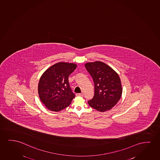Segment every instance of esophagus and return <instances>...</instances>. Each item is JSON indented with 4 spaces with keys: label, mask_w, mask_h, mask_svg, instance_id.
Wrapping results in <instances>:
<instances>
[{
    "label": "esophagus",
    "mask_w": 160,
    "mask_h": 160,
    "mask_svg": "<svg viewBox=\"0 0 160 160\" xmlns=\"http://www.w3.org/2000/svg\"><path fill=\"white\" fill-rule=\"evenodd\" d=\"M77 96H81L82 97L83 96V94L82 93H77Z\"/></svg>",
    "instance_id": "obj_1"
}]
</instances>
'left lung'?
Wrapping results in <instances>:
<instances>
[{
    "mask_svg": "<svg viewBox=\"0 0 160 160\" xmlns=\"http://www.w3.org/2000/svg\"><path fill=\"white\" fill-rule=\"evenodd\" d=\"M85 66L94 83V96L88 101V104L99 112L111 109L120 100L122 93L118 75L102 62H90Z\"/></svg>",
    "mask_w": 160,
    "mask_h": 160,
    "instance_id": "8db88e82",
    "label": "left lung"
}]
</instances>
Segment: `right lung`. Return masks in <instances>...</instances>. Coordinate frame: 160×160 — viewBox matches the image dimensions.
<instances>
[{
	"instance_id": "1",
	"label": "right lung",
	"mask_w": 160,
	"mask_h": 160,
	"mask_svg": "<svg viewBox=\"0 0 160 160\" xmlns=\"http://www.w3.org/2000/svg\"><path fill=\"white\" fill-rule=\"evenodd\" d=\"M77 64L59 62L42 74L38 85V93L42 103L51 111L57 112L70 105L75 97L71 90L68 77Z\"/></svg>"
}]
</instances>
